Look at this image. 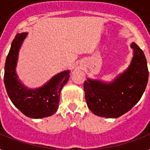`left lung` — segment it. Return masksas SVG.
Here are the masks:
<instances>
[{
  "mask_svg": "<svg viewBox=\"0 0 150 150\" xmlns=\"http://www.w3.org/2000/svg\"><path fill=\"white\" fill-rule=\"evenodd\" d=\"M133 57L128 68L110 82L87 79L84 91L89 110L97 116L117 118L129 111L146 88L149 71L145 54L132 43Z\"/></svg>",
  "mask_w": 150,
  "mask_h": 150,
  "instance_id": "1",
  "label": "left lung"
}]
</instances>
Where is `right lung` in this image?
Segmentation results:
<instances>
[{
	"mask_svg": "<svg viewBox=\"0 0 150 150\" xmlns=\"http://www.w3.org/2000/svg\"><path fill=\"white\" fill-rule=\"evenodd\" d=\"M27 33H18L13 40L4 66V85L13 104L25 116L43 118L56 113L63 86L70 77V71L55 75L42 86L29 89L18 79L16 73L18 53Z\"/></svg>",
	"mask_w": 150,
	"mask_h": 150,
	"instance_id": "1",
	"label": "right lung"
}]
</instances>
